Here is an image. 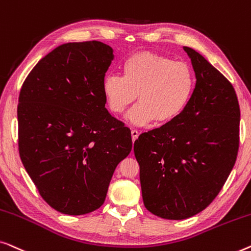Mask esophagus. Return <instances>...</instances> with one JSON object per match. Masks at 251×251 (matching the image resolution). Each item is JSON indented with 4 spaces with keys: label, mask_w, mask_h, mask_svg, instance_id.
Returning a JSON list of instances; mask_svg holds the SVG:
<instances>
[{
    "label": "esophagus",
    "mask_w": 251,
    "mask_h": 251,
    "mask_svg": "<svg viewBox=\"0 0 251 251\" xmlns=\"http://www.w3.org/2000/svg\"><path fill=\"white\" fill-rule=\"evenodd\" d=\"M130 134H132V140L134 142V141L137 139V136H139V132H137L136 129H132V130H130Z\"/></svg>",
    "instance_id": "obj_1"
}]
</instances>
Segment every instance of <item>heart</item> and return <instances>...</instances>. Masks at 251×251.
Segmentation results:
<instances>
[{"label": "heart", "instance_id": "heart-1", "mask_svg": "<svg viewBox=\"0 0 251 251\" xmlns=\"http://www.w3.org/2000/svg\"><path fill=\"white\" fill-rule=\"evenodd\" d=\"M122 69L123 77L111 74L102 82L103 97L112 114H123L136 95L140 102L130 110L128 119L139 126L153 121L168 124L188 108L196 78L185 62L152 52H139L128 56Z\"/></svg>", "mask_w": 251, "mask_h": 251}]
</instances>
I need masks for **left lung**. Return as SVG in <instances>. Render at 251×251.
Instances as JSON below:
<instances>
[{"label": "left lung", "mask_w": 251, "mask_h": 251, "mask_svg": "<svg viewBox=\"0 0 251 251\" xmlns=\"http://www.w3.org/2000/svg\"><path fill=\"white\" fill-rule=\"evenodd\" d=\"M196 73L188 108L174 122L134 143L144 206L166 220L202 211L223 188L239 150L240 107L234 87L200 53L184 47Z\"/></svg>", "instance_id": "8db88e82"}]
</instances>
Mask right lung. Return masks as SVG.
Wrapping results in <instances>:
<instances>
[{"mask_svg":"<svg viewBox=\"0 0 251 251\" xmlns=\"http://www.w3.org/2000/svg\"><path fill=\"white\" fill-rule=\"evenodd\" d=\"M112 52L98 41L62 44L21 86L20 159L41 197L62 214L100 208L116 167L132 150L129 128L105 109L102 82Z\"/></svg>","mask_w":251,"mask_h":251,"instance_id":"1","label":"right lung"}]
</instances>
